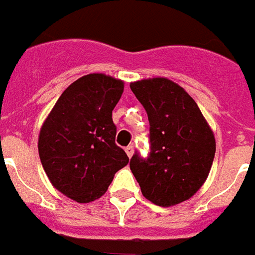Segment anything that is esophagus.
I'll return each mask as SVG.
<instances>
[{
    "mask_svg": "<svg viewBox=\"0 0 255 255\" xmlns=\"http://www.w3.org/2000/svg\"><path fill=\"white\" fill-rule=\"evenodd\" d=\"M125 151H126V153H128V156L131 158V156H133V152H134V148H133V145H129V147L125 148Z\"/></svg>",
    "mask_w": 255,
    "mask_h": 255,
    "instance_id": "34e87169",
    "label": "esophagus"
}]
</instances>
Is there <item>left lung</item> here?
<instances>
[{"label": "left lung", "instance_id": "obj_1", "mask_svg": "<svg viewBox=\"0 0 255 255\" xmlns=\"http://www.w3.org/2000/svg\"><path fill=\"white\" fill-rule=\"evenodd\" d=\"M131 92L149 121L151 152L130 159L145 199L169 207L192 198L210 173L216 138L198 104L184 88L163 77L136 81Z\"/></svg>", "mask_w": 255, "mask_h": 255}]
</instances>
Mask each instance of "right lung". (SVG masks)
Here are the masks:
<instances>
[{
    "instance_id": "obj_1",
    "label": "right lung",
    "mask_w": 255,
    "mask_h": 255,
    "mask_svg": "<svg viewBox=\"0 0 255 255\" xmlns=\"http://www.w3.org/2000/svg\"><path fill=\"white\" fill-rule=\"evenodd\" d=\"M124 81L88 74L70 85L41 126L38 152L52 185L67 198L89 203L106 194L115 173L129 163L115 144L113 110Z\"/></svg>"
}]
</instances>
